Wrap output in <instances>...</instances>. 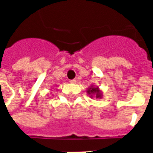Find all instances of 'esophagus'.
<instances>
[{"instance_id": "34e87169", "label": "esophagus", "mask_w": 153, "mask_h": 153, "mask_svg": "<svg viewBox=\"0 0 153 153\" xmlns=\"http://www.w3.org/2000/svg\"><path fill=\"white\" fill-rule=\"evenodd\" d=\"M76 82H77V81L75 79H72V80H70V83H76Z\"/></svg>"}]
</instances>
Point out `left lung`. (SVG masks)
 Masks as SVG:
<instances>
[{"label":"left lung","instance_id":"left-lung-1","mask_svg":"<svg viewBox=\"0 0 153 153\" xmlns=\"http://www.w3.org/2000/svg\"><path fill=\"white\" fill-rule=\"evenodd\" d=\"M87 93L89 95L91 98L96 97V98H102V91L98 87H96L95 85H91L89 88L87 89Z\"/></svg>","mask_w":153,"mask_h":153}]
</instances>
